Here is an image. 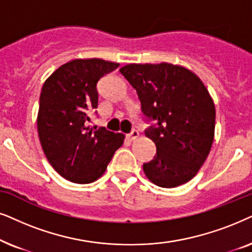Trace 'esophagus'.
<instances>
[{"label": "esophagus", "mask_w": 252, "mask_h": 252, "mask_svg": "<svg viewBox=\"0 0 252 252\" xmlns=\"http://www.w3.org/2000/svg\"><path fill=\"white\" fill-rule=\"evenodd\" d=\"M138 137H139V132L137 131V130H133V131H131V133H129L128 138L131 140V142H133V140H136Z\"/></svg>", "instance_id": "obj_1"}]
</instances>
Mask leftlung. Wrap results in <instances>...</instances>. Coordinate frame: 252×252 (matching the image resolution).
<instances>
[{
    "label": "left lung",
    "instance_id": "8db88e82",
    "mask_svg": "<svg viewBox=\"0 0 252 252\" xmlns=\"http://www.w3.org/2000/svg\"><path fill=\"white\" fill-rule=\"evenodd\" d=\"M137 91L142 110L157 124L145 132L157 154L143 169L151 182L175 188L204 165L214 139L216 107L196 73L172 63H129L120 69Z\"/></svg>",
    "mask_w": 252,
    "mask_h": 252
}]
</instances>
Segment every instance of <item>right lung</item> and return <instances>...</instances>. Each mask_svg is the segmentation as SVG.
Returning a JSON list of instances; mask_svg holds the SVG:
<instances>
[{"instance_id":"right-lung-1","label":"right lung","mask_w":252,"mask_h":252,"mask_svg":"<svg viewBox=\"0 0 252 252\" xmlns=\"http://www.w3.org/2000/svg\"><path fill=\"white\" fill-rule=\"evenodd\" d=\"M120 63L75 59L43 83L36 126L43 153L54 169L70 182H94L106 172L124 135L86 126L98 107L96 83Z\"/></svg>"}]
</instances>
